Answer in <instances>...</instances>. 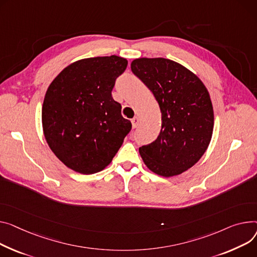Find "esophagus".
<instances>
[{
  "label": "esophagus",
  "mask_w": 257,
  "mask_h": 257,
  "mask_svg": "<svg viewBox=\"0 0 257 257\" xmlns=\"http://www.w3.org/2000/svg\"><path fill=\"white\" fill-rule=\"evenodd\" d=\"M131 123H132V127L133 128H136L139 126L140 124V118L138 116H134L132 119H131Z\"/></svg>",
  "instance_id": "1"
}]
</instances>
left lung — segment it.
Here are the masks:
<instances>
[{
    "label": "left lung",
    "mask_w": 257,
    "mask_h": 257,
    "mask_svg": "<svg viewBox=\"0 0 257 257\" xmlns=\"http://www.w3.org/2000/svg\"><path fill=\"white\" fill-rule=\"evenodd\" d=\"M131 70L153 93L162 114L160 134L140 148L141 156L154 174L165 178L181 175L210 145L214 110L209 91L196 74L168 59H135Z\"/></svg>",
    "instance_id": "left-lung-1"
}]
</instances>
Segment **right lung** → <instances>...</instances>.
I'll use <instances>...</instances> for the list:
<instances>
[{"label": "right lung", "instance_id": "right-lung-1", "mask_svg": "<svg viewBox=\"0 0 257 257\" xmlns=\"http://www.w3.org/2000/svg\"><path fill=\"white\" fill-rule=\"evenodd\" d=\"M128 61L117 56L81 59L51 81L42 105V127L50 150L76 173L104 169L131 130L111 96Z\"/></svg>", "mask_w": 257, "mask_h": 257}]
</instances>
